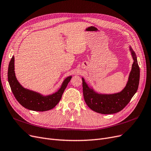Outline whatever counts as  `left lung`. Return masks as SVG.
<instances>
[{
    "instance_id": "obj_1",
    "label": "left lung",
    "mask_w": 151,
    "mask_h": 151,
    "mask_svg": "<svg viewBox=\"0 0 151 151\" xmlns=\"http://www.w3.org/2000/svg\"><path fill=\"white\" fill-rule=\"evenodd\" d=\"M129 48L134 61L127 83L121 92L112 94L99 93L95 92L92 87H89L82 78L83 98L87 106L93 111L104 114L118 113L128 105L137 92L140 70L136 53L131 46Z\"/></svg>"
}]
</instances>
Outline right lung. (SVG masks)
<instances>
[{
    "label": "right lung",
    "mask_w": 151,
    "mask_h": 151,
    "mask_svg": "<svg viewBox=\"0 0 151 151\" xmlns=\"http://www.w3.org/2000/svg\"><path fill=\"white\" fill-rule=\"evenodd\" d=\"M14 56L12 58L8 69V81L12 92L17 100L23 107L29 110L45 111L52 109L61 100L64 90L70 82L72 76L66 77L60 88L55 93L43 95L38 92L24 88L17 81L14 66Z\"/></svg>",
    "instance_id": "right-lung-1"
}]
</instances>
